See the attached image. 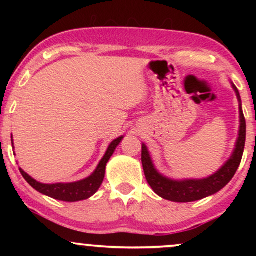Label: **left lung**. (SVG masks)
<instances>
[{"instance_id":"1","label":"left lung","mask_w":256,"mask_h":256,"mask_svg":"<svg viewBox=\"0 0 256 256\" xmlns=\"http://www.w3.org/2000/svg\"><path fill=\"white\" fill-rule=\"evenodd\" d=\"M234 89L236 91L237 98H238L240 102V92L234 85ZM240 134L234 154H232L230 160H228L218 172L204 179H188V180L178 182L164 177V176L158 173L156 170L154 168L150 155H149L148 150H146V146L144 144H142V165L143 170H144L146 182L150 185L152 189L162 198L173 202L198 201V200L204 198H207V196L213 195V194L222 190V188L231 180L232 177L234 176V173H236L237 168L240 167V160H242L243 156V150H244L246 118L240 104Z\"/></svg>"}]
</instances>
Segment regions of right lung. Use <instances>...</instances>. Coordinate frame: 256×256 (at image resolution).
Segmentation results:
<instances>
[{
	"label": "right lung",
	"instance_id": "right-lung-1",
	"mask_svg": "<svg viewBox=\"0 0 256 256\" xmlns=\"http://www.w3.org/2000/svg\"><path fill=\"white\" fill-rule=\"evenodd\" d=\"M122 137H119L110 143L107 152H106L104 158L100 161L98 168L95 170V172H94L90 177L85 178L83 180L76 182V183L42 184L38 183V182L34 180V178H31L30 176L22 171V168H19L20 173H22V177L25 178V180L28 182L34 189H36L37 192L43 194V195L49 196V198L60 200V201L64 202H76L82 201V200H86L89 198L90 196H92L94 194L98 192V188L101 186L104 178L106 165H107L108 160H110L112 155H113L116 146H118L120 142H122Z\"/></svg>",
	"mask_w": 256,
	"mask_h": 256
}]
</instances>
